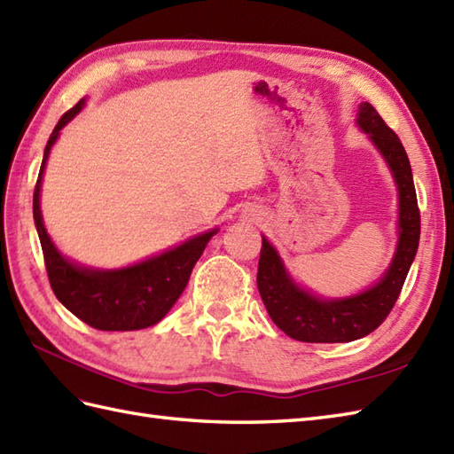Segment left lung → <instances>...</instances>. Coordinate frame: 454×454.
<instances>
[{"label": "left lung", "instance_id": "1", "mask_svg": "<svg viewBox=\"0 0 454 454\" xmlns=\"http://www.w3.org/2000/svg\"><path fill=\"white\" fill-rule=\"evenodd\" d=\"M356 125L393 175L399 196L396 248L389 268L368 289L348 296H322L293 278L278 248L262 235L258 291L263 306L275 325L302 342H350L378 329L399 298L418 252L419 212L411 161L403 144L368 102L358 106Z\"/></svg>", "mask_w": 454, "mask_h": 454}]
</instances>
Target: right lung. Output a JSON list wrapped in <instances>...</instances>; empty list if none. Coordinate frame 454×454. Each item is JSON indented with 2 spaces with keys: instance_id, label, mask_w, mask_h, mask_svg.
<instances>
[{
  "instance_id": "right-lung-1",
  "label": "right lung",
  "mask_w": 454,
  "mask_h": 454,
  "mask_svg": "<svg viewBox=\"0 0 454 454\" xmlns=\"http://www.w3.org/2000/svg\"><path fill=\"white\" fill-rule=\"evenodd\" d=\"M86 106V98L65 114L55 125L43 150L40 165L35 202V225L46 260L48 278L58 301L84 324L102 331H137L156 325L168 316L173 304L179 301L198 258L202 256L209 239L217 233L215 229L204 231L200 235L186 239L153 256L135 262L125 268H90L82 265L55 247L43 225L40 192L42 179L53 144L58 142L61 129L69 125Z\"/></svg>"
}]
</instances>
